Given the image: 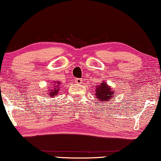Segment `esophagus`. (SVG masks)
<instances>
[{
	"label": "esophagus",
	"mask_w": 161,
	"mask_h": 161,
	"mask_svg": "<svg viewBox=\"0 0 161 161\" xmlns=\"http://www.w3.org/2000/svg\"><path fill=\"white\" fill-rule=\"evenodd\" d=\"M75 82L76 84H81V82H82V80H81L80 78H76V79H75Z\"/></svg>",
	"instance_id": "obj_1"
}]
</instances>
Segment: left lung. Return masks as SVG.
Segmentation results:
<instances>
[{"instance_id":"obj_1","label":"left lung","mask_w":161,"mask_h":161,"mask_svg":"<svg viewBox=\"0 0 161 161\" xmlns=\"http://www.w3.org/2000/svg\"><path fill=\"white\" fill-rule=\"evenodd\" d=\"M96 87L97 90H95V96L99 100H108L112 97V95H114V91L111 90L109 86L105 84L104 81Z\"/></svg>"}]
</instances>
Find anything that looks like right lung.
Masks as SVG:
<instances>
[{
	"mask_svg": "<svg viewBox=\"0 0 161 161\" xmlns=\"http://www.w3.org/2000/svg\"><path fill=\"white\" fill-rule=\"evenodd\" d=\"M57 84H58V85H59V84H60L59 81H58ZM58 90L57 85H56V87H53V89H51V90L49 91L48 94H49V95L50 96V97H53V96L56 95L58 94Z\"/></svg>",
	"mask_w": 161,
	"mask_h": 161,
	"instance_id": "add662e5",
	"label": "right lung"
}]
</instances>
